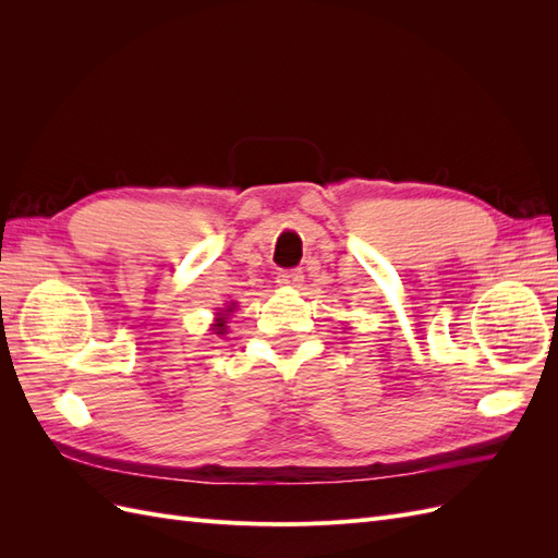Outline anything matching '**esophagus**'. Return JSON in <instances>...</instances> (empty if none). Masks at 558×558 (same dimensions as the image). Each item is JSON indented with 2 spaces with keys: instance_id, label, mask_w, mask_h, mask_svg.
<instances>
[{
  "instance_id": "1",
  "label": "esophagus",
  "mask_w": 558,
  "mask_h": 558,
  "mask_svg": "<svg viewBox=\"0 0 558 558\" xmlns=\"http://www.w3.org/2000/svg\"><path fill=\"white\" fill-rule=\"evenodd\" d=\"M302 281H305V275L300 269H283V272L277 275V283L283 286V289H298Z\"/></svg>"
}]
</instances>
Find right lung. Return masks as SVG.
I'll return each mask as SVG.
<instances>
[{"instance_id":"add662e5","label":"right lung","mask_w":558,"mask_h":558,"mask_svg":"<svg viewBox=\"0 0 558 558\" xmlns=\"http://www.w3.org/2000/svg\"><path fill=\"white\" fill-rule=\"evenodd\" d=\"M232 310H234V302H232V305L226 310V314H223V312H218V314H216V316H218V318H216V324H211V326H214V330H216V335H223V332H226V318L230 316L228 312H232Z\"/></svg>"}]
</instances>
